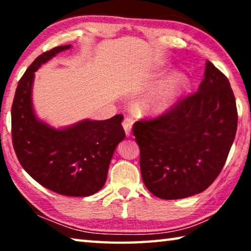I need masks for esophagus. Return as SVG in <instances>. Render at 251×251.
Masks as SVG:
<instances>
[{"instance_id":"obj_1","label":"esophagus","mask_w":251,"mask_h":251,"mask_svg":"<svg viewBox=\"0 0 251 251\" xmlns=\"http://www.w3.org/2000/svg\"><path fill=\"white\" fill-rule=\"evenodd\" d=\"M133 118L130 116H126L123 121V127H124L125 133L127 136H129L131 133V127H133Z\"/></svg>"}]
</instances>
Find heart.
Instances as JSON below:
<instances>
[{"label":"heart","instance_id":"b5f03b06","mask_svg":"<svg viewBox=\"0 0 251 251\" xmlns=\"http://www.w3.org/2000/svg\"><path fill=\"white\" fill-rule=\"evenodd\" d=\"M189 86V78L184 73H175L165 80L159 91L148 101L147 108L155 113H161L175 105Z\"/></svg>","mask_w":251,"mask_h":251}]
</instances>
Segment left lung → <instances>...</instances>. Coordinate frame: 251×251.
I'll return each instance as SVG.
<instances>
[{
  "mask_svg": "<svg viewBox=\"0 0 251 251\" xmlns=\"http://www.w3.org/2000/svg\"><path fill=\"white\" fill-rule=\"evenodd\" d=\"M237 124L230 83L207 61L196 93L182 97L161 115L133 126L147 189L167 201L206 190L226 163Z\"/></svg>",
  "mask_w": 251,
  "mask_h": 251,
  "instance_id": "left-lung-1",
  "label": "left lung"
}]
</instances>
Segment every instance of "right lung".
Segmentation results:
<instances>
[{"mask_svg":"<svg viewBox=\"0 0 251 251\" xmlns=\"http://www.w3.org/2000/svg\"><path fill=\"white\" fill-rule=\"evenodd\" d=\"M71 45L37 56L19 80L12 104V142L22 167L33 179L59 195L86 197L104 186L117 144L125 138L123 115L85 120L56 129L36 118L32 105L34 72Z\"/></svg>","mask_w":251,"mask_h":251,"instance_id":"obj_1","label":"right lung"}]
</instances>
